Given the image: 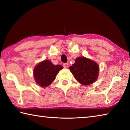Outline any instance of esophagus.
<instances>
[{"mask_svg": "<svg viewBox=\"0 0 130 130\" xmlns=\"http://www.w3.org/2000/svg\"><path fill=\"white\" fill-rule=\"evenodd\" d=\"M63 66L65 68H67L68 67V63H64L63 64Z\"/></svg>", "mask_w": 130, "mask_h": 130, "instance_id": "esophagus-1", "label": "esophagus"}]
</instances>
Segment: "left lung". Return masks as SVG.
Wrapping results in <instances>:
<instances>
[{
    "instance_id": "obj_1",
    "label": "left lung",
    "mask_w": 130,
    "mask_h": 130,
    "mask_svg": "<svg viewBox=\"0 0 130 130\" xmlns=\"http://www.w3.org/2000/svg\"><path fill=\"white\" fill-rule=\"evenodd\" d=\"M76 80L83 85H88L95 82L99 73V66L94 61L85 57H79L69 67Z\"/></svg>"
}]
</instances>
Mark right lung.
<instances>
[{"label": "right lung", "mask_w": 130, "mask_h": 130, "mask_svg": "<svg viewBox=\"0 0 130 130\" xmlns=\"http://www.w3.org/2000/svg\"><path fill=\"white\" fill-rule=\"evenodd\" d=\"M63 67L55 65L49 60H45L35 66L33 70L34 78L37 84L45 88L53 82L57 74Z\"/></svg>", "instance_id": "add662e5"}]
</instances>
